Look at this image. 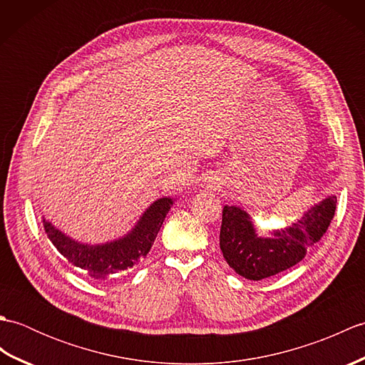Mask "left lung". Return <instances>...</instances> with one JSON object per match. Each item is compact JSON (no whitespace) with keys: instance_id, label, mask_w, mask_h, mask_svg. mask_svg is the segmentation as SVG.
<instances>
[{"instance_id":"obj_1","label":"left lung","mask_w":365,"mask_h":365,"mask_svg":"<svg viewBox=\"0 0 365 365\" xmlns=\"http://www.w3.org/2000/svg\"><path fill=\"white\" fill-rule=\"evenodd\" d=\"M336 195L307 208L301 220L274 229L269 237L259 235L251 215L238 205L222 208L220 247L235 273L260 281L289 269L304 259L309 247L327 232L336 212Z\"/></svg>"}]
</instances>
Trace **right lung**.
Returning a JSON list of instances; mask_svg holds the SVG:
<instances>
[{
	"label": "right lung",
	"mask_w": 365,
	"mask_h": 365,
	"mask_svg": "<svg viewBox=\"0 0 365 365\" xmlns=\"http://www.w3.org/2000/svg\"><path fill=\"white\" fill-rule=\"evenodd\" d=\"M174 202L175 197L169 196L157 199L145 208V212L139 216L135 226L125 235L97 245L83 243L68 237L43 216L42 224L53 246L72 265L81 268L94 279H106L120 271L133 268L147 255Z\"/></svg>",
	"instance_id": "obj_1"
}]
</instances>
